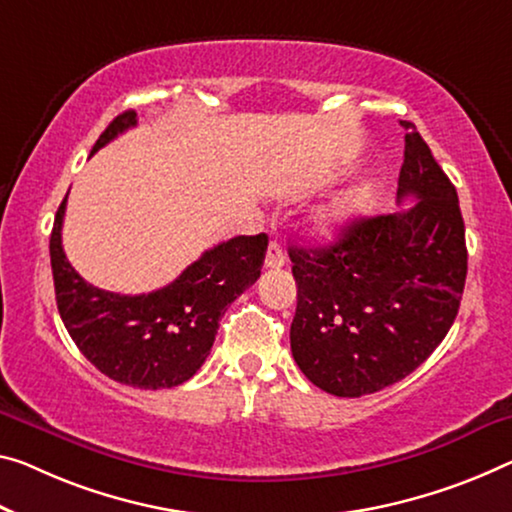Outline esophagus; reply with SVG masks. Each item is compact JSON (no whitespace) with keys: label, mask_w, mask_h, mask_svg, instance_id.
<instances>
[{"label":"esophagus","mask_w":512,"mask_h":512,"mask_svg":"<svg viewBox=\"0 0 512 512\" xmlns=\"http://www.w3.org/2000/svg\"><path fill=\"white\" fill-rule=\"evenodd\" d=\"M286 263V256H283V249L277 240L270 242V247H267V256H265V267H270V270H279Z\"/></svg>","instance_id":"obj_1"}]
</instances>
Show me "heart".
Masks as SVG:
<instances>
[{"label": "heart", "mask_w": 512, "mask_h": 512, "mask_svg": "<svg viewBox=\"0 0 512 512\" xmlns=\"http://www.w3.org/2000/svg\"><path fill=\"white\" fill-rule=\"evenodd\" d=\"M368 201H371V192L368 187H357V190L348 192L341 199H336L332 206L325 208L316 219V229L318 238L322 240H334L341 235L348 226L355 222V219L366 210Z\"/></svg>", "instance_id": "obj_1"}]
</instances>
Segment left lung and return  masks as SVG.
Segmentation results:
<instances>
[{"label":"left lung","mask_w":512,"mask_h":512,"mask_svg":"<svg viewBox=\"0 0 512 512\" xmlns=\"http://www.w3.org/2000/svg\"><path fill=\"white\" fill-rule=\"evenodd\" d=\"M393 215L355 219L329 247L288 249L297 283L290 350L322 391L359 398L426 361L458 316L467 279L458 192L414 123Z\"/></svg>","instance_id":"left-lung-1"}]
</instances>
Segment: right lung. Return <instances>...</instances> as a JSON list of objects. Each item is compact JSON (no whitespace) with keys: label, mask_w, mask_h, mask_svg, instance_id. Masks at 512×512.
Returning <instances> with one entry per match:
<instances>
[{"label":"right lung","mask_w":512,"mask_h":512,"mask_svg":"<svg viewBox=\"0 0 512 512\" xmlns=\"http://www.w3.org/2000/svg\"><path fill=\"white\" fill-rule=\"evenodd\" d=\"M135 112L107 125L91 155L128 128ZM68 199V196H66ZM66 199L50 235L57 309L82 355L112 380L137 389H171L190 380L210 355L224 311L261 277L267 235H238L203 251L169 286L119 295L86 283L61 247Z\"/></svg>","instance_id":"add662e5"}]
</instances>
